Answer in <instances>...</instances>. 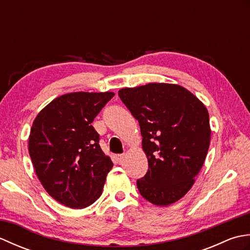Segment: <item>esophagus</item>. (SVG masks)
<instances>
[{"label": "esophagus", "instance_id": "obj_1", "mask_svg": "<svg viewBox=\"0 0 250 250\" xmlns=\"http://www.w3.org/2000/svg\"><path fill=\"white\" fill-rule=\"evenodd\" d=\"M124 158H125V155H116L115 160L117 163H121L122 160H124Z\"/></svg>", "mask_w": 250, "mask_h": 250}]
</instances>
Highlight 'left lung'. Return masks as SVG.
<instances>
[{
  "label": "left lung",
  "mask_w": 250,
  "mask_h": 250,
  "mask_svg": "<svg viewBox=\"0 0 250 250\" xmlns=\"http://www.w3.org/2000/svg\"><path fill=\"white\" fill-rule=\"evenodd\" d=\"M119 98L139 121L148 171L137 179L145 200L167 206L188 192L201 171L210 142L205 105L174 83L122 88Z\"/></svg>",
  "instance_id": "1"
}]
</instances>
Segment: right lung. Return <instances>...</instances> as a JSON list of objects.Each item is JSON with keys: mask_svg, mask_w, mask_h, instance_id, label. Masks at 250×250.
I'll return each instance as SVG.
<instances>
[{"mask_svg": "<svg viewBox=\"0 0 250 250\" xmlns=\"http://www.w3.org/2000/svg\"><path fill=\"white\" fill-rule=\"evenodd\" d=\"M114 92H72L45 106L32 125L29 152L45 190L71 208L93 204L113 167L92 121Z\"/></svg>", "mask_w": 250, "mask_h": 250, "instance_id": "right-lung-1", "label": "right lung"}]
</instances>
